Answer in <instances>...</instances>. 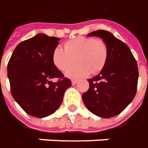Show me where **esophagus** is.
Segmentation results:
<instances>
[{"label":"esophagus","mask_w":148,"mask_h":148,"mask_svg":"<svg viewBox=\"0 0 148 148\" xmlns=\"http://www.w3.org/2000/svg\"><path fill=\"white\" fill-rule=\"evenodd\" d=\"M71 82H72V84H73V85H75V84L78 83V80H76V79H73Z\"/></svg>","instance_id":"obj_1"}]
</instances>
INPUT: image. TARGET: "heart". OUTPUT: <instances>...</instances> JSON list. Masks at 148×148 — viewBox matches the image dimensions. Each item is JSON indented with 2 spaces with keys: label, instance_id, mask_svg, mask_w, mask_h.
Returning a JSON list of instances; mask_svg holds the SVG:
<instances>
[{
  "label": "heart",
  "instance_id": "heart-1",
  "mask_svg": "<svg viewBox=\"0 0 148 148\" xmlns=\"http://www.w3.org/2000/svg\"><path fill=\"white\" fill-rule=\"evenodd\" d=\"M64 47L54 50L53 61L61 71L70 69L77 61L80 64L66 73L69 78H81L90 74H97L103 69L108 55L104 41L92 38L78 37L67 41Z\"/></svg>",
  "mask_w": 148,
  "mask_h": 148
}]
</instances>
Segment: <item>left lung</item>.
I'll list each match as a JSON object with an SVG mask.
<instances>
[{
    "mask_svg": "<svg viewBox=\"0 0 148 148\" xmlns=\"http://www.w3.org/2000/svg\"><path fill=\"white\" fill-rule=\"evenodd\" d=\"M98 37L107 46L108 55L99 74L88 79L89 88L82 95L86 107L101 118L119 115L134 100L138 86V69L128 46L111 33L97 30L88 34Z\"/></svg>",
    "mask_w": 148,
    "mask_h": 148,
    "instance_id": "left-lung-1",
    "label": "left lung"
}]
</instances>
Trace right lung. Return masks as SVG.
Instances as JSON below:
<instances>
[{"mask_svg": "<svg viewBox=\"0 0 148 148\" xmlns=\"http://www.w3.org/2000/svg\"><path fill=\"white\" fill-rule=\"evenodd\" d=\"M59 41L38 33L18 44L8 63L12 97L27 114L36 118L53 114L72 85L54 64L53 52ZM55 77L58 82L51 81Z\"/></svg>", "mask_w": 148, "mask_h": 148, "instance_id": "add662e5", "label": "right lung"}]
</instances>
